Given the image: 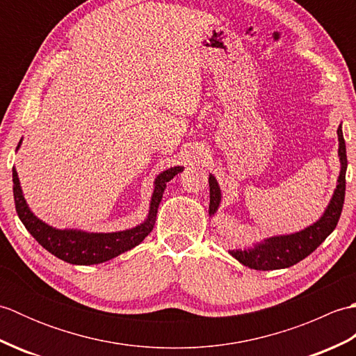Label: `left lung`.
Returning <instances> with one entry per match:
<instances>
[{
	"mask_svg": "<svg viewBox=\"0 0 356 356\" xmlns=\"http://www.w3.org/2000/svg\"><path fill=\"white\" fill-rule=\"evenodd\" d=\"M338 140H339V161H341V171H339L337 190L332 195L327 209L324 211L323 217L318 222L309 228L291 234V236L270 237L263 243L255 245L252 249H238V251H229V254L237 259L245 266L257 270H272L289 268L301 261L309 254H312L329 234L337 228L339 216H341L344 195H346V170H347V156H346V142L343 138L341 125L338 127ZM218 205H220V188H218L214 176H209V216H213Z\"/></svg>",
	"mask_w": 356,
	"mask_h": 356,
	"instance_id": "obj_1",
	"label": "left lung"
}]
</instances>
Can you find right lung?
<instances>
[{
  "instance_id": "obj_1",
  "label": "right lung",
  "mask_w": 356,
  "mask_h": 356,
  "mask_svg": "<svg viewBox=\"0 0 356 356\" xmlns=\"http://www.w3.org/2000/svg\"><path fill=\"white\" fill-rule=\"evenodd\" d=\"M21 143V142H19ZM18 143V147H19ZM13 177V199L17 214L26 229L32 234L33 238L40 243L44 249H47L58 259H61L72 264H97L107 260L115 259L119 254H122L128 249L138 246L140 241L145 238L148 234L153 231L156 222V214L159 203L162 200L163 191L166 184L184 171L182 166H174V168L161 172L154 182V193L151 197L149 214L148 218L142 225L136 226L133 229L119 231V232H108V234H90L84 231L74 229H55L51 226L45 225L40 218L35 217L27 207L22 195L18 174L12 170Z\"/></svg>"
}]
</instances>
